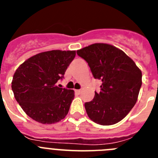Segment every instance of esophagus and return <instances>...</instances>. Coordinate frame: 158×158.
Wrapping results in <instances>:
<instances>
[{
	"instance_id": "esophagus-1",
	"label": "esophagus",
	"mask_w": 158,
	"mask_h": 158,
	"mask_svg": "<svg viewBox=\"0 0 158 158\" xmlns=\"http://www.w3.org/2000/svg\"><path fill=\"white\" fill-rule=\"evenodd\" d=\"M75 93H76L77 94H80V93H81V89H76V90H75Z\"/></svg>"
}]
</instances>
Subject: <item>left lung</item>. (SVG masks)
Instances as JSON below:
<instances>
[{
  "label": "left lung",
  "instance_id": "1",
  "mask_svg": "<svg viewBox=\"0 0 158 158\" xmlns=\"http://www.w3.org/2000/svg\"><path fill=\"white\" fill-rule=\"evenodd\" d=\"M87 62L95 79L102 81L100 93L85 104L86 112L96 123L113 125L136 104L142 86V72L123 51L106 43H94L77 51Z\"/></svg>",
  "mask_w": 158,
  "mask_h": 158
}]
</instances>
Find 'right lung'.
<instances>
[{
	"label": "right lung",
	"mask_w": 158,
	"mask_h": 158,
	"mask_svg": "<svg viewBox=\"0 0 158 158\" xmlns=\"http://www.w3.org/2000/svg\"><path fill=\"white\" fill-rule=\"evenodd\" d=\"M76 55L75 51H51L26 60L14 73L12 89L16 101L29 117L43 124L63 119L74 91L58 85Z\"/></svg>",
	"instance_id": "1"
}]
</instances>
